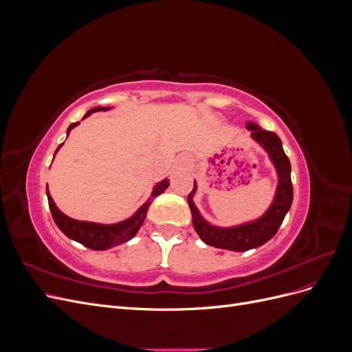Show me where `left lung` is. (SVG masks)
Segmentation results:
<instances>
[{
    "label": "left lung",
    "instance_id": "left-lung-1",
    "mask_svg": "<svg viewBox=\"0 0 352 352\" xmlns=\"http://www.w3.org/2000/svg\"><path fill=\"white\" fill-rule=\"evenodd\" d=\"M247 129L251 131L252 140L267 153L270 162L276 168V173H278V188H276L274 198L267 211L252 221L230 228H220L208 223L201 216L199 210L197 208L194 202V195L197 190L195 180L192 192L188 195V204L190 212H192V225L195 232L202 242L221 250L248 251L261 247L263 243L270 241L276 235L286 212L289 211L292 206L294 189L291 182V163L283 151L280 138L274 132L261 129L260 126L252 122L247 123Z\"/></svg>",
    "mask_w": 352,
    "mask_h": 352
}]
</instances>
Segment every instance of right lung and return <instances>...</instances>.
<instances>
[{
    "instance_id": "1",
    "label": "right lung",
    "mask_w": 352,
    "mask_h": 352,
    "mask_svg": "<svg viewBox=\"0 0 352 352\" xmlns=\"http://www.w3.org/2000/svg\"><path fill=\"white\" fill-rule=\"evenodd\" d=\"M109 110H110V107H94L83 116V119H87V117H89L95 111H109ZM78 124H79V122L72 123L69 126L67 136L73 127H76ZM61 145H58V148L56 150V154L61 148ZM167 186H168V179H163L162 182H158L153 188L151 198L163 194L167 189ZM47 197H48V206L51 210V214H52V219H54V221H56L57 228L63 233H65L67 238L76 241V242L85 245L87 248H91L95 251H105V250L116 247V245H120V243H124L129 239H132L138 233V230L141 229L142 223L146 217L148 208H150V206H151V198H148L145 204H142L140 208H138V211L129 219H126L119 223H113V225H102V223L74 220V219L66 216L65 212H61L58 210V207L56 206V202L52 201V198L50 195L48 185H47Z\"/></svg>"
}]
</instances>
